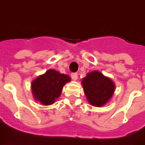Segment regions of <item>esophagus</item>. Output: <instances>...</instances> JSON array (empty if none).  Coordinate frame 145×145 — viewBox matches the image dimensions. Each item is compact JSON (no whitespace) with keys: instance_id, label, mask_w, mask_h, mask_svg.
<instances>
[{"instance_id":"34e87169","label":"esophagus","mask_w":145,"mask_h":145,"mask_svg":"<svg viewBox=\"0 0 145 145\" xmlns=\"http://www.w3.org/2000/svg\"><path fill=\"white\" fill-rule=\"evenodd\" d=\"M71 76L72 79L74 80V81L78 79V74H77V73H72V74H71Z\"/></svg>"}]
</instances>
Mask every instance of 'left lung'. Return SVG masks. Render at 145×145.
I'll return each mask as SVG.
<instances>
[{
	"label": "left lung",
	"mask_w": 145,
	"mask_h": 145,
	"mask_svg": "<svg viewBox=\"0 0 145 145\" xmlns=\"http://www.w3.org/2000/svg\"><path fill=\"white\" fill-rule=\"evenodd\" d=\"M84 93L89 104L101 107L106 104L114 93L115 84L108 77L97 71L87 74L82 80Z\"/></svg>",
	"instance_id": "obj_1"
}]
</instances>
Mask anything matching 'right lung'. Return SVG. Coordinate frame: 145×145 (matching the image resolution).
Returning a JSON list of instances; mask_svg holds the SVG:
<instances>
[{"mask_svg":"<svg viewBox=\"0 0 145 145\" xmlns=\"http://www.w3.org/2000/svg\"><path fill=\"white\" fill-rule=\"evenodd\" d=\"M70 81L68 75L55 70H48L32 82L31 89L34 99L43 105L52 104L60 96L63 86Z\"/></svg>","mask_w":145,"mask_h":145,"instance_id":"add662e5","label":"right lung"}]
</instances>
